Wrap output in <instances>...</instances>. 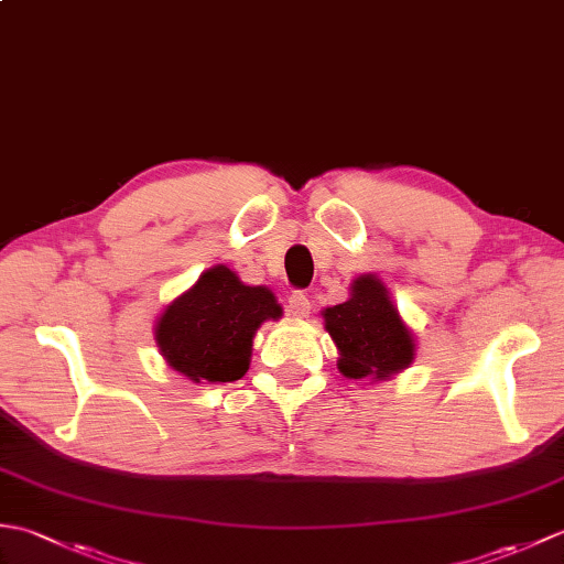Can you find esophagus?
Instances as JSON below:
<instances>
[{"label": "esophagus", "instance_id": "34e87169", "mask_svg": "<svg viewBox=\"0 0 564 564\" xmlns=\"http://www.w3.org/2000/svg\"><path fill=\"white\" fill-rule=\"evenodd\" d=\"M289 313L293 315V317H307L310 315V301H307V295L305 293H301V291H293L291 295H289Z\"/></svg>", "mask_w": 564, "mask_h": 564}]
</instances>
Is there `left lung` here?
Instances as JSON below:
<instances>
[{"mask_svg":"<svg viewBox=\"0 0 564 564\" xmlns=\"http://www.w3.org/2000/svg\"><path fill=\"white\" fill-rule=\"evenodd\" d=\"M325 327L341 354L337 366L346 378H388L414 358L412 334L376 275L356 279L349 301L325 310Z\"/></svg>","mask_w":564,"mask_h":564,"instance_id":"8db88e82","label":"left lung"}]
</instances>
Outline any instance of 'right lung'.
<instances>
[{"instance_id": "obj_1", "label": "right lung", "mask_w": 564, "mask_h": 564, "mask_svg": "<svg viewBox=\"0 0 564 564\" xmlns=\"http://www.w3.org/2000/svg\"><path fill=\"white\" fill-rule=\"evenodd\" d=\"M269 317H281L269 289H251L227 267H213L164 310L154 337L166 364L188 380L232 382L247 373L251 337Z\"/></svg>"}]
</instances>
